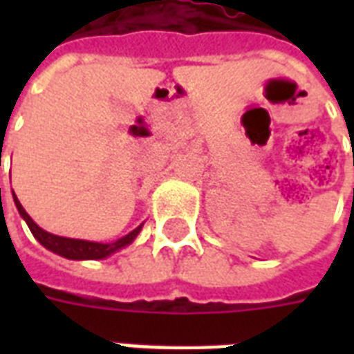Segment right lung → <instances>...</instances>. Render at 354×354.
<instances>
[{
    "instance_id": "1",
    "label": "right lung",
    "mask_w": 354,
    "mask_h": 354,
    "mask_svg": "<svg viewBox=\"0 0 354 354\" xmlns=\"http://www.w3.org/2000/svg\"><path fill=\"white\" fill-rule=\"evenodd\" d=\"M14 196V204L18 207L19 215L27 222V226H29L30 233L35 235V239L40 242L41 246L47 248V250H51L53 253H58V255H62L66 259H73V261H86V259H104L108 255H112V253L119 252L121 248L128 246V244H132L133 239L138 236V233L141 232V227L143 224H139L133 232H130L128 235L121 236L119 241L113 242H91V241H82V239H68V236H58L53 235V233L46 232V230H41L38 224H36L29 215H27V211L24 209V205L19 204V200L16 198V194Z\"/></svg>"
}]
</instances>
